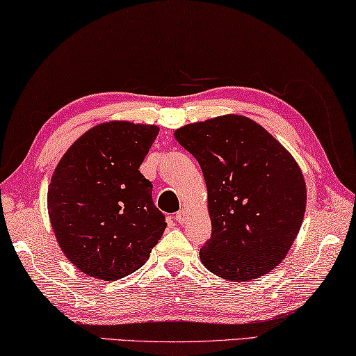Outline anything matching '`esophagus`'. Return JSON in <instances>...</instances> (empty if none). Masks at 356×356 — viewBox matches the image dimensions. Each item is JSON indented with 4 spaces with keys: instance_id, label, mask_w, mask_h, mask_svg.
Returning a JSON list of instances; mask_svg holds the SVG:
<instances>
[{
    "instance_id": "34e87169",
    "label": "esophagus",
    "mask_w": 356,
    "mask_h": 356,
    "mask_svg": "<svg viewBox=\"0 0 356 356\" xmlns=\"http://www.w3.org/2000/svg\"><path fill=\"white\" fill-rule=\"evenodd\" d=\"M174 218H176L177 223H184L185 220H187V211H185V209H180L176 216H174Z\"/></svg>"
}]
</instances>
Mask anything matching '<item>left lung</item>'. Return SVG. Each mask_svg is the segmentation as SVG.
Segmentation results:
<instances>
[{
	"instance_id": "8db88e82",
	"label": "left lung",
	"mask_w": 356,
	"mask_h": 356,
	"mask_svg": "<svg viewBox=\"0 0 356 356\" xmlns=\"http://www.w3.org/2000/svg\"><path fill=\"white\" fill-rule=\"evenodd\" d=\"M174 136L206 180L212 234L201 263L234 282L268 274L289 253L306 212V182L295 158L244 115L190 123Z\"/></svg>"
}]
</instances>
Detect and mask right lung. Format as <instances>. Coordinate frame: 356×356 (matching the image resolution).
Returning <instances> with one entry per match:
<instances>
[{"mask_svg":"<svg viewBox=\"0 0 356 356\" xmlns=\"http://www.w3.org/2000/svg\"><path fill=\"white\" fill-rule=\"evenodd\" d=\"M155 125L107 122L83 133L61 156L47 191L50 223L66 258L83 274L117 280L150 257L166 228L139 171Z\"/></svg>","mask_w":356,"mask_h":356,"instance_id":"1","label":"right lung"}]
</instances>
